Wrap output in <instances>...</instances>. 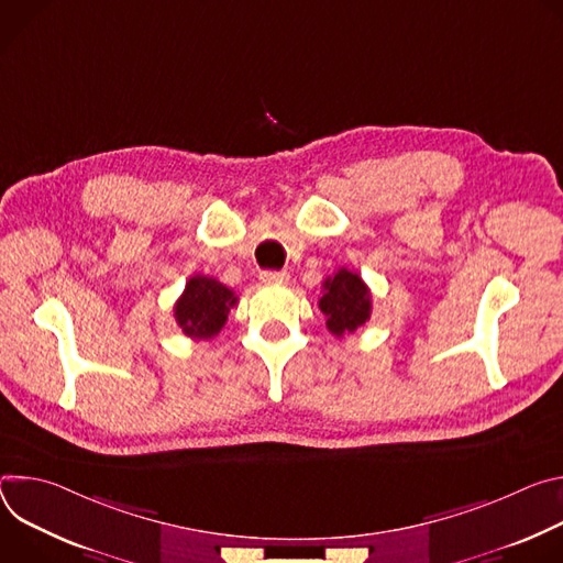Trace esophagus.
I'll return each instance as SVG.
<instances>
[{
  "instance_id": "esophagus-1",
  "label": "esophagus",
  "mask_w": 563,
  "mask_h": 563,
  "mask_svg": "<svg viewBox=\"0 0 563 563\" xmlns=\"http://www.w3.org/2000/svg\"><path fill=\"white\" fill-rule=\"evenodd\" d=\"M288 273L286 271H264L262 275H260V279L264 282V284H284V282H288Z\"/></svg>"
}]
</instances>
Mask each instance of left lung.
Segmentation results:
<instances>
[{"instance_id": "8db88e82", "label": "left lung", "mask_w": 563, "mask_h": 563, "mask_svg": "<svg viewBox=\"0 0 563 563\" xmlns=\"http://www.w3.org/2000/svg\"><path fill=\"white\" fill-rule=\"evenodd\" d=\"M322 288L320 308L327 316V329L335 338L355 333L371 318V292L357 273L340 268L324 279Z\"/></svg>"}]
</instances>
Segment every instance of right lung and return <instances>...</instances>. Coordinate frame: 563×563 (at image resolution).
Segmentation results:
<instances>
[{"mask_svg":"<svg viewBox=\"0 0 563 563\" xmlns=\"http://www.w3.org/2000/svg\"><path fill=\"white\" fill-rule=\"evenodd\" d=\"M234 303L236 297L228 286L212 277L195 275L176 299L174 318L187 338L210 340L223 329Z\"/></svg>","mask_w":563,"mask_h":563,"instance_id":"1","label":"right lung"}]
</instances>
